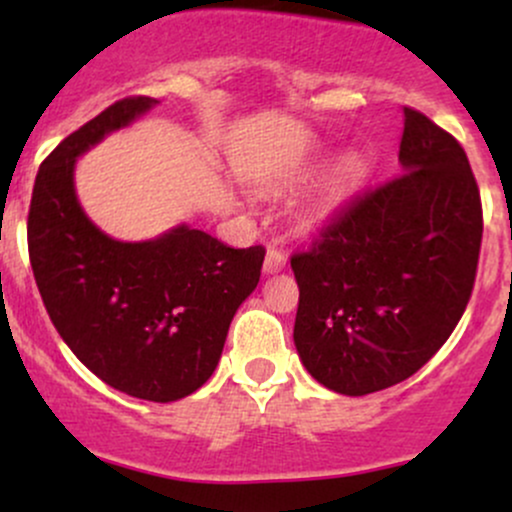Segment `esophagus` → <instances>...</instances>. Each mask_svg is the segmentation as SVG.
Here are the masks:
<instances>
[{
    "instance_id": "obj_1",
    "label": "esophagus",
    "mask_w": 512,
    "mask_h": 512,
    "mask_svg": "<svg viewBox=\"0 0 512 512\" xmlns=\"http://www.w3.org/2000/svg\"><path fill=\"white\" fill-rule=\"evenodd\" d=\"M284 267H286V255H284V250L269 248V250H267V257H264V272L274 274V272H281V269H284Z\"/></svg>"
}]
</instances>
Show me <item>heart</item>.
I'll return each mask as SVG.
<instances>
[{
    "label": "heart",
    "mask_w": 512,
    "mask_h": 512,
    "mask_svg": "<svg viewBox=\"0 0 512 512\" xmlns=\"http://www.w3.org/2000/svg\"><path fill=\"white\" fill-rule=\"evenodd\" d=\"M368 173L370 163L361 151H346L344 156H339L330 168V173H327V178L317 187L315 197L310 199L308 209H305V221L317 223L332 216L346 199L354 197L361 190Z\"/></svg>",
    "instance_id": "heart-1"
}]
</instances>
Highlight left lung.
I'll return each instance as SVG.
<instances>
[{"label": "left lung", "instance_id": "left-lung-1", "mask_svg": "<svg viewBox=\"0 0 512 512\" xmlns=\"http://www.w3.org/2000/svg\"><path fill=\"white\" fill-rule=\"evenodd\" d=\"M402 173L334 211L293 252V342L339 395L385 390L448 342L472 298L484 233L479 185L443 127L404 108Z\"/></svg>", "mask_w": 512, "mask_h": 512}]
</instances>
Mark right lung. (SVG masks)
Wrapping results in <instances>:
<instances>
[{"instance_id":"add662e5","label":"right lung","mask_w":512,"mask_h":512,"mask_svg":"<svg viewBox=\"0 0 512 512\" xmlns=\"http://www.w3.org/2000/svg\"><path fill=\"white\" fill-rule=\"evenodd\" d=\"M156 103L122 98L45 158L28 257L52 325L91 373L125 395L175 402L214 373L233 315L260 281L264 248H228L187 226L120 243L88 221L74 192L76 156Z\"/></svg>"}]
</instances>
